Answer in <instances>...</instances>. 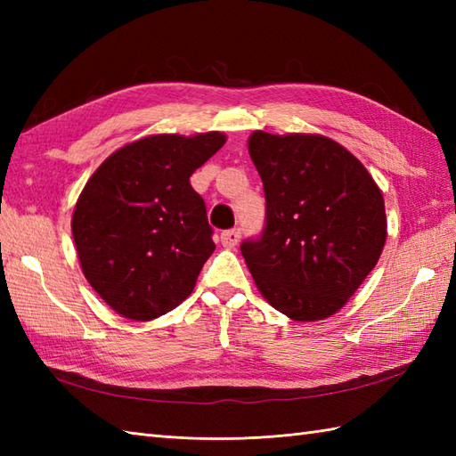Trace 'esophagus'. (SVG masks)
I'll use <instances>...</instances> for the list:
<instances>
[{"label":"esophagus","instance_id":"obj_1","mask_svg":"<svg viewBox=\"0 0 456 456\" xmlns=\"http://www.w3.org/2000/svg\"><path fill=\"white\" fill-rule=\"evenodd\" d=\"M240 239V231L235 227V229H229V231H223L221 233V245L227 247V248H233Z\"/></svg>","mask_w":456,"mask_h":456}]
</instances>
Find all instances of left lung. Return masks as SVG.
I'll use <instances>...</instances> for the list:
<instances>
[{
    "label": "left lung",
    "mask_w": 456,
    "mask_h": 456,
    "mask_svg": "<svg viewBox=\"0 0 456 456\" xmlns=\"http://www.w3.org/2000/svg\"><path fill=\"white\" fill-rule=\"evenodd\" d=\"M266 223L240 255L266 302L294 322L337 314L386 243L380 188L354 154L323 134L255 131Z\"/></svg>",
    "instance_id": "left-lung-1"
}]
</instances>
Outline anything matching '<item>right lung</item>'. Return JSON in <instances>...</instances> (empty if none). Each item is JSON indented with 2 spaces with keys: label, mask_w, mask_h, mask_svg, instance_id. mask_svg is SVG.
I'll return each instance as SVG.
<instances>
[{
  "label": "right lung",
  "mask_w": 456,
  "mask_h": 456,
  "mask_svg": "<svg viewBox=\"0 0 456 456\" xmlns=\"http://www.w3.org/2000/svg\"><path fill=\"white\" fill-rule=\"evenodd\" d=\"M219 131L152 134L105 159L72 216L82 273L119 315L151 322L186 299L216 250L190 176L223 144Z\"/></svg>",
  "instance_id": "obj_1"
}]
</instances>
